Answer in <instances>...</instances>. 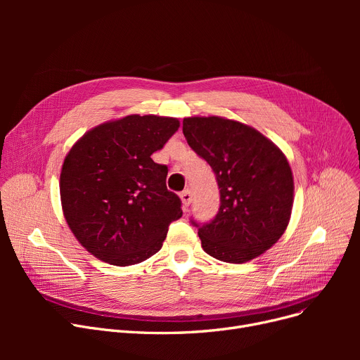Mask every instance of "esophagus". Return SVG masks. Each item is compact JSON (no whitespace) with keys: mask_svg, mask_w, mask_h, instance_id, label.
Here are the masks:
<instances>
[{"mask_svg":"<svg viewBox=\"0 0 360 360\" xmlns=\"http://www.w3.org/2000/svg\"><path fill=\"white\" fill-rule=\"evenodd\" d=\"M181 200H182V202H184L185 207H188V205L191 204V201H193V194H191L190 190H188V188L181 193Z\"/></svg>","mask_w":360,"mask_h":360,"instance_id":"obj_1","label":"esophagus"}]
</instances>
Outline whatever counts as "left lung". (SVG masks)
<instances>
[{"instance_id":"obj_1","label":"left lung","mask_w":360,"mask_h":360,"mask_svg":"<svg viewBox=\"0 0 360 360\" xmlns=\"http://www.w3.org/2000/svg\"><path fill=\"white\" fill-rule=\"evenodd\" d=\"M184 136L209 163L220 190L216 217L198 228L202 250L242 264L285 233L293 205V175L283 151L255 128L221 117L184 118Z\"/></svg>"}]
</instances>
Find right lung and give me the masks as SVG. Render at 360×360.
Instances as JSON below:
<instances>
[{
  "mask_svg": "<svg viewBox=\"0 0 360 360\" xmlns=\"http://www.w3.org/2000/svg\"><path fill=\"white\" fill-rule=\"evenodd\" d=\"M178 128L176 118L128 115L91 128L68 151L60 176L64 217L96 258L120 267L143 262L182 216L179 197L166 188L167 167L150 158Z\"/></svg>",
  "mask_w": 360,
  "mask_h": 360,
  "instance_id": "1",
  "label": "right lung"
}]
</instances>
